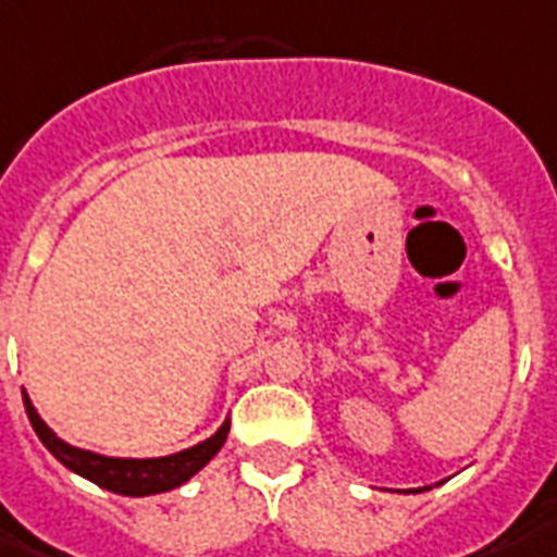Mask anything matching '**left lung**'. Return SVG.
<instances>
[{
  "label": "left lung",
  "instance_id": "1",
  "mask_svg": "<svg viewBox=\"0 0 557 557\" xmlns=\"http://www.w3.org/2000/svg\"><path fill=\"white\" fill-rule=\"evenodd\" d=\"M416 491H430V488H416Z\"/></svg>",
  "mask_w": 557,
  "mask_h": 557
}]
</instances>
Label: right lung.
<instances>
[{
  "label": "right lung",
  "instance_id": "obj_1",
  "mask_svg": "<svg viewBox=\"0 0 557 557\" xmlns=\"http://www.w3.org/2000/svg\"><path fill=\"white\" fill-rule=\"evenodd\" d=\"M25 412L32 421L34 433L40 435V442L49 447V454L63 462L72 473L84 476V480L101 485V488L122 494V497H150V494H162V491L180 488L191 480L194 473H200L206 465L218 456V450L230 435V418L218 426V433H211L206 442L185 447L180 454L157 456V459H119V456H101L75 444L63 442L54 430L40 418L34 409L32 398L25 395Z\"/></svg>",
  "mask_w": 557,
  "mask_h": 557
}]
</instances>
